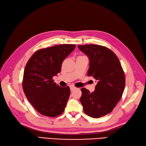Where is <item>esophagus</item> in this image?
I'll return each mask as SVG.
<instances>
[{"mask_svg":"<svg viewBox=\"0 0 146 146\" xmlns=\"http://www.w3.org/2000/svg\"><path fill=\"white\" fill-rule=\"evenodd\" d=\"M76 88L74 86V85H71L70 86V90H71V91H73L74 90H75Z\"/></svg>","mask_w":146,"mask_h":146,"instance_id":"34e87169","label":"esophagus"}]
</instances>
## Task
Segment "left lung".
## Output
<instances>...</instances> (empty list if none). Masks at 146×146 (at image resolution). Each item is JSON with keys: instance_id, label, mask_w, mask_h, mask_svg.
<instances>
[{"instance_id": "left-lung-1", "label": "left lung", "mask_w": 146, "mask_h": 146, "mask_svg": "<svg viewBox=\"0 0 146 146\" xmlns=\"http://www.w3.org/2000/svg\"><path fill=\"white\" fill-rule=\"evenodd\" d=\"M90 60L88 76L96 80L95 90L81 89L80 102L89 116L98 118L110 113L119 102L125 87V76L117 56L101 45H78Z\"/></svg>"}]
</instances>
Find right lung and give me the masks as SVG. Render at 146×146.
I'll use <instances>...</instances> for the list:
<instances>
[{
	"label": "right lung",
	"instance_id": "add662e5",
	"mask_svg": "<svg viewBox=\"0 0 146 146\" xmlns=\"http://www.w3.org/2000/svg\"><path fill=\"white\" fill-rule=\"evenodd\" d=\"M75 46L65 44L38 50L27 63L23 90L29 102L43 116L56 117L65 110L70 89L58 85L53 77L60 72L63 60Z\"/></svg>",
	"mask_w": 146,
	"mask_h": 146
}]
</instances>
